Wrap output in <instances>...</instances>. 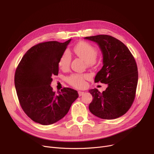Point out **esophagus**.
<instances>
[{"mask_svg":"<svg viewBox=\"0 0 154 154\" xmlns=\"http://www.w3.org/2000/svg\"><path fill=\"white\" fill-rule=\"evenodd\" d=\"M78 94H79V96H82V95H84V92H82V91H78Z\"/></svg>","mask_w":154,"mask_h":154,"instance_id":"1","label":"esophagus"}]
</instances>
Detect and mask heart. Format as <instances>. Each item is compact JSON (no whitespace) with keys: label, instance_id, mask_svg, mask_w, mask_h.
Returning a JSON list of instances; mask_svg holds the SVG:
<instances>
[{"label":"heart","instance_id":"1","mask_svg":"<svg viewBox=\"0 0 154 154\" xmlns=\"http://www.w3.org/2000/svg\"><path fill=\"white\" fill-rule=\"evenodd\" d=\"M74 53L83 59L86 63L92 65L95 60L97 51L96 48L88 42H81L73 48ZM71 56L69 52L66 51L62 55L59 62V66L62 70H66L70 66ZM88 76L85 74H73L67 77V82L75 88H82L85 85V79Z\"/></svg>","mask_w":154,"mask_h":154}]
</instances>
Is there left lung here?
<instances>
[{
    "label": "left lung",
    "instance_id": "obj_1",
    "mask_svg": "<svg viewBox=\"0 0 154 154\" xmlns=\"http://www.w3.org/2000/svg\"><path fill=\"white\" fill-rule=\"evenodd\" d=\"M99 45L103 55V67L97 74L95 82L107 84L100 92L89 91L93 99L89 110L102 119H114L124 115L134 101L138 82V69L127 47L119 40L108 35L86 37Z\"/></svg>",
    "mask_w": 154,
    "mask_h": 154
}]
</instances>
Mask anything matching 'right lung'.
Instances as JSON below:
<instances>
[{"label":"right lung","instance_id":"1","mask_svg":"<svg viewBox=\"0 0 154 154\" xmlns=\"http://www.w3.org/2000/svg\"><path fill=\"white\" fill-rule=\"evenodd\" d=\"M71 39L63 43H39L23 56L16 69L14 83L20 106L36 123L54 124L66 116L79 97L77 91L64 87L57 94L50 85L59 73V62Z\"/></svg>","mask_w":154,"mask_h":154}]
</instances>
